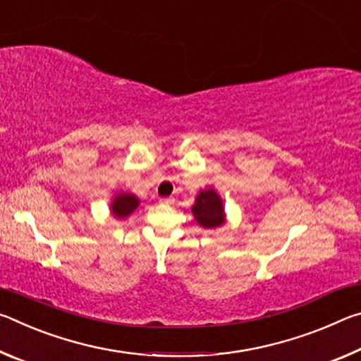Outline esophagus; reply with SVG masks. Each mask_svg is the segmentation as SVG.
<instances>
[{
  "mask_svg": "<svg viewBox=\"0 0 361 361\" xmlns=\"http://www.w3.org/2000/svg\"><path fill=\"white\" fill-rule=\"evenodd\" d=\"M173 202H175L173 197H162L161 199V204H164V205H172Z\"/></svg>",
  "mask_w": 361,
  "mask_h": 361,
  "instance_id": "34e87169",
  "label": "esophagus"
}]
</instances>
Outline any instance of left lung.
<instances>
[{
    "label": "left lung",
    "instance_id": "1",
    "mask_svg": "<svg viewBox=\"0 0 361 361\" xmlns=\"http://www.w3.org/2000/svg\"><path fill=\"white\" fill-rule=\"evenodd\" d=\"M192 215L202 228H218L224 223V209L219 195L213 189H205L195 199Z\"/></svg>",
    "mask_w": 361,
    "mask_h": 361
}]
</instances>
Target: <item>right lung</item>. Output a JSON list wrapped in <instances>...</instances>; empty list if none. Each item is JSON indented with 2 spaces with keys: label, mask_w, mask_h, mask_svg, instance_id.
<instances>
[{
  "label": "right lung",
  "mask_w": 361,
  "mask_h": 361,
  "mask_svg": "<svg viewBox=\"0 0 361 361\" xmlns=\"http://www.w3.org/2000/svg\"><path fill=\"white\" fill-rule=\"evenodd\" d=\"M138 207V199L133 194H119L111 204L113 215L116 218H126Z\"/></svg>",
  "instance_id": "obj_1"
}]
</instances>
